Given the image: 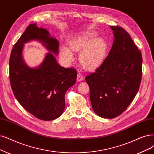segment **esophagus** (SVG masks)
<instances>
[{
    "label": "esophagus",
    "instance_id": "1",
    "mask_svg": "<svg viewBox=\"0 0 154 154\" xmlns=\"http://www.w3.org/2000/svg\"><path fill=\"white\" fill-rule=\"evenodd\" d=\"M83 79H84V77H83L82 74L81 72L78 73V74H77V81L79 82H81V81H82L83 80Z\"/></svg>",
    "mask_w": 154,
    "mask_h": 154
}]
</instances>
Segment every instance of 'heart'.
Here are the masks:
<instances>
[{
    "label": "heart",
    "instance_id": "1",
    "mask_svg": "<svg viewBox=\"0 0 154 154\" xmlns=\"http://www.w3.org/2000/svg\"><path fill=\"white\" fill-rule=\"evenodd\" d=\"M96 37V33L88 32L72 38L69 41L70 49L65 45L61 47L60 56L61 60L70 64L74 60L72 51L81 52L79 61L84 68L89 70L98 68L106 58L109 45L105 40Z\"/></svg>",
    "mask_w": 154,
    "mask_h": 154
}]
</instances>
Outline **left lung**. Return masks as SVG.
<instances>
[{"label":"left lung","instance_id":"1","mask_svg":"<svg viewBox=\"0 0 154 154\" xmlns=\"http://www.w3.org/2000/svg\"><path fill=\"white\" fill-rule=\"evenodd\" d=\"M110 27L114 41L109 55L86 77L93 109L106 119L115 118L126 110L138 91L142 77L141 51L123 28Z\"/></svg>","mask_w":154,"mask_h":154}]
</instances>
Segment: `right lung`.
Listing matches in <instances>:
<instances>
[{"instance_id":"1","label":"right lung","mask_w":154,"mask_h":154,"mask_svg":"<svg viewBox=\"0 0 154 154\" xmlns=\"http://www.w3.org/2000/svg\"><path fill=\"white\" fill-rule=\"evenodd\" d=\"M33 39L42 43L50 51L37 68L27 66L22 56L24 44ZM58 40L33 23L16 42L10 56L9 79L15 98L27 112L43 121L54 120L62 114L65 93L77 79L75 69L58 65L52 54L58 55Z\"/></svg>"}]
</instances>
